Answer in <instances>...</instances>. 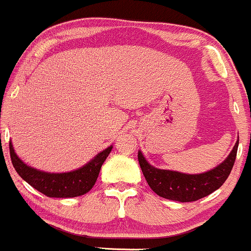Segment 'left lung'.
Returning a JSON list of instances; mask_svg holds the SVG:
<instances>
[{
  "instance_id": "1",
  "label": "left lung",
  "mask_w": 251,
  "mask_h": 251,
  "mask_svg": "<svg viewBox=\"0 0 251 251\" xmlns=\"http://www.w3.org/2000/svg\"><path fill=\"white\" fill-rule=\"evenodd\" d=\"M237 148L238 140L233 146L231 153L221 165L201 174H186L176 171L160 170L149 165L141 151H139L137 157L149 187L157 196L170 201L187 202L196 201L209 196L224 184L235 163Z\"/></svg>"
}]
</instances>
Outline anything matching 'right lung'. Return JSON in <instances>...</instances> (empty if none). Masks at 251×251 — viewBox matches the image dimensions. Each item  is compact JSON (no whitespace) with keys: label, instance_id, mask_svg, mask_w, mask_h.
Masks as SVG:
<instances>
[{"label":"right lung","instance_id":"right-lung-1","mask_svg":"<svg viewBox=\"0 0 251 251\" xmlns=\"http://www.w3.org/2000/svg\"><path fill=\"white\" fill-rule=\"evenodd\" d=\"M111 149L112 146L104 149L78 170L66 173H49L26 165L16 155L13 143L9 142L10 159L19 176L30 186L50 198H73L88 193L94 187L100 167Z\"/></svg>","mask_w":251,"mask_h":251}]
</instances>
